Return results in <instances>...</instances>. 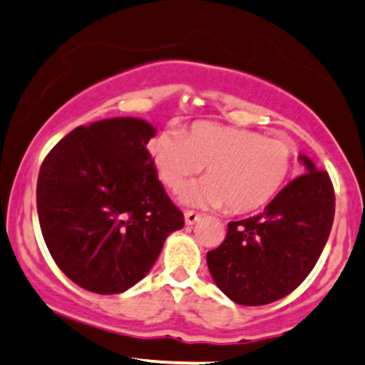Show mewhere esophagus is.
<instances>
[{
  "instance_id": "obj_1",
  "label": "esophagus",
  "mask_w": 365,
  "mask_h": 365,
  "mask_svg": "<svg viewBox=\"0 0 365 365\" xmlns=\"http://www.w3.org/2000/svg\"><path fill=\"white\" fill-rule=\"evenodd\" d=\"M197 220H201V215L195 213V212H185V224L187 225H194Z\"/></svg>"
}]
</instances>
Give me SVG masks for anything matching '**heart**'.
<instances>
[{
	"label": "heart",
	"instance_id": "obj_1",
	"mask_svg": "<svg viewBox=\"0 0 365 365\" xmlns=\"http://www.w3.org/2000/svg\"><path fill=\"white\" fill-rule=\"evenodd\" d=\"M160 182L178 192L206 166L202 182L183 194V202L202 208L250 213L282 192L294 166L289 140L248 129L199 122L183 134L166 129L148 145Z\"/></svg>",
	"mask_w": 365,
	"mask_h": 365
}]
</instances>
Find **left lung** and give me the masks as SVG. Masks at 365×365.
Masks as SVG:
<instances>
[{
	"label": "left lung",
	"instance_id": "1",
	"mask_svg": "<svg viewBox=\"0 0 365 365\" xmlns=\"http://www.w3.org/2000/svg\"><path fill=\"white\" fill-rule=\"evenodd\" d=\"M306 173L282 189L262 213L229 222L224 243L208 252L213 282L243 306L289 295L312 273L334 222V189L325 171L299 155Z\"/></svg>",
	"mask_w": 365,
	"mask_h": 365
}]
</instances>
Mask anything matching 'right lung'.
<instances>
[{
	"label": "right lung",
	"instance_id": "add662e5",
	"mask_svg": "<svg viewBox=\"0 0 365 365\" xmlns=\"http://www.w3.org/2000/svg\"><path fill=\"white\" fill-rule=\"evenodd\" d=\"M153 136L143 118H105L73 129L41 164V234L59 269L89 292L131 289L185 224L157 178Z\"/></svg>",
	"mask_w": 365,
	"mask_h": 365
}]
</instances>
